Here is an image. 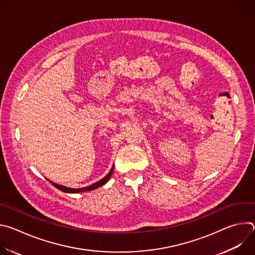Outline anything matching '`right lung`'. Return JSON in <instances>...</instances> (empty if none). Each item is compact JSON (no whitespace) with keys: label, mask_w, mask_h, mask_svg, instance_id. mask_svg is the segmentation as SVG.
<instances>
[{"label":"right lung","mask_w":255,"mask_h":255,"mask_svg":"<svg viewBox=\"0 0 255 255\" xmlns=\"http://www.w3.org/2000/svg\"><path fill=\"white\" fill-rule=\"evenodd\" d=\"M113 170H114V164H113L111 170L109 171V173H108L105 177H103L101 180H99L98 183H95V184H93V185H91V186H89V187L82 188V189H71V188H67V187H64V186H61V185H57V184H55V183H52V181H50V180H49V181H50V183H51L56 189L60 190L61 192L67 193V194H78V193L90 192V191L96 190V189H98V188L104 186V185L107 183V181H108L109 179H110V177H111V175H112V173H113Z\"/></svg>","instance_id":"right-lung-1"}]
</instances>
